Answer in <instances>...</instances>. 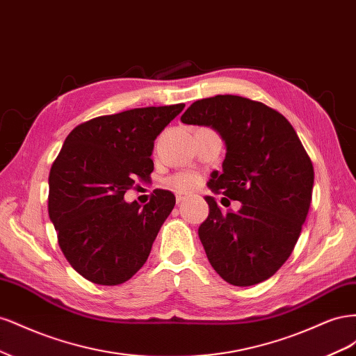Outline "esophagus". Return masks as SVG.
<instances>
[{
	"label": "esophagus",
	"mask_w": 356,
	"mask_h": 356,
	"mask_svg": "<svg viewBox=\"0 0 356 356\" xmlns=\"http://www.w3.org/2000/svg\"><path fill=\"white\" fill-rule=\"evenodd\" d=\"M187 197H188V196L186 195V193H177V203L184 202Z\"/></svg>",
	"instance_id": "esophagus-1"
}]
</instances>
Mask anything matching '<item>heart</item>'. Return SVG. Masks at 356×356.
I'll return each instance as SVG.
<instances>
[{"instance_id": "1", "label": "heart", "mask_w": 356, "mask_h": 356, "mask_svg": "<svg viewBox=\"0 0 356 356\" xmlns=\"http://www.w3.org/2000/svg\"><path fill=\"white\" fill-rule=\"evenodd\" d=\"M200 184V177L196 172H178L168 179V186L178 191H193Z\"/></svg>"}]
</instances>
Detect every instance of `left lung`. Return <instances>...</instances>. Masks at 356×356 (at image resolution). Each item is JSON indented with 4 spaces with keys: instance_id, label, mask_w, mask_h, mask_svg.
Listing matches in <instances>:
<instances>
[{
    "instance_id": "obj_1",
    "label": "left lung",
    "mask_w": 356,
    "mask_h": 356,
    "mask_svg": "<svg viewBox=\"0 0 356 356\" xmlns=\"http://www.w3.org/2000/svg\"><path fill=\"white\" fill-rule=\"evenodd\" d=\"M181 122L220 132L227 153L208 187L242 203L222 213L204 197L209 215L199 238L211 266L236 286L266 281L288 260L306 221L315 178L309 154L281 113L242 96L193 102Z\"/></svg>"
}]
</instances>
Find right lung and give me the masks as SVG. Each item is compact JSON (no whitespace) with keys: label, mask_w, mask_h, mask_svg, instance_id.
I'll return each instance as SVG.
<instances>
[{"label":"right lung","mask_w":356,"mask_h":356,"mask_svg":"<svg viewBox=\"0 0 356 356\" xmlns=\"http://www.w3.org/2000/svg\"><path fill=\"white\" fill-rule=\"evenodd\" d=\"M186 104L134 108L74 127L49 175V217L68 263L88 281L120 285L144 266L175 207L157 188L144 207L127 203L135 181L154 169V139Z\"/></svg>","instance_id":"obj_1"}]
</instances>
